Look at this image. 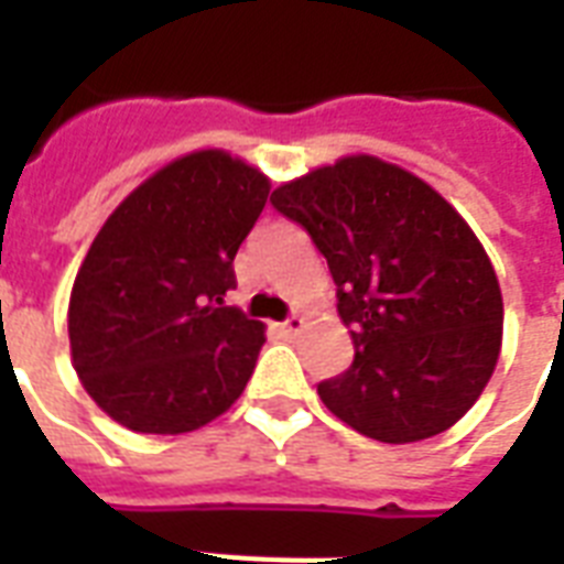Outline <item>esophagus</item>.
<instances>
[{
	"label": "esophagus",
	"instance_id": "esophagus-1",
	"mask_svg": "<svg viewBox=\"0 0 564 564\" xmlns=\"http://www.w3.org/2000/svg\"><path fill=\"white\" fill-rule=\"evenodd\" d=\"M278 327H281V330L286 336H295V334H301L304 327H307V322H304V318H301V316H290V318H286V322H283V325H278Z\"/></svg>",
	"mask_w": 564,
	"mask_h": 564
}]
</instances>
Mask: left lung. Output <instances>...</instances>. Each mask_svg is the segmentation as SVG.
Wrapping results in <instances>:
<instances>
[{
    "mask_svg": "<svg viewBox=\"0 0 564 564\" xmlns=\"http://www.w3.org/2000/svg\"><path fill=\"white\" fill-rule=\"evenodd\" d=\"M272 204L325 254L351 327V369L318 383L327 410L386 445L454 427L503 339L498 274L454 204L371 154L281 184Z\"/></svg>",
    "mask_w": 564,
    "mask_h": 564,
    "instance_id": "left-lung-1",
    "label": "left lung"
}]
</instances>
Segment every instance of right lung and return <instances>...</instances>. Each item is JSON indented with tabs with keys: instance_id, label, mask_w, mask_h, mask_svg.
<instances>
[{
	"instance_id": "right-lung-1",
	"label": "right lung",
	"mask_w": 564,
	"mask_h": 564,
	"mask_svg": "<svg viewBox=\"0 0 564 564\" xmlns=\"http://www.w3.org/2000/svg\"><path fill=\"white\" fill-rule=\"evenodd\" d=\"M269 178L221 149L166 163L93 239L69 295V351L101 412L134 433L178 436L230 410L265 325L221 295L269 198Z\"/></svg>"
}]
</instances>
